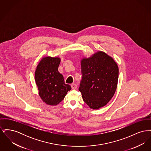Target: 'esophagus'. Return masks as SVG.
Here are the masks:
<instances>
[{
	"label": "esophagus",
	"instance_id": "34e87169",
	"mask_svg": "<svg viewBox=\"0 0 151 151\" xmlns=\"http://www.w3.org/2000/svg\"><path fill=\"white\" fill-rule=\"evenodd\" d=\"M71 87H72V89H76L77 85L76 84H71Z\"/></svg>",
	"mask_w": 151,
	"mask_h": 151
}]
</instances>
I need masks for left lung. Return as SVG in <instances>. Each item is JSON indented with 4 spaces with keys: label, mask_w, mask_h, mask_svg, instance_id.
<instances>
[{
    "label": "left lung",
    "mask_w": 151,
    "mask_h": 151,
    "mask_svg": "<svg viewBox=\"0 0 151 151\" xmlns=\"http://www.w3.org/2000/svg\"><path fill=\"white\" fill-rule=\"evenodd\" d=\"M82 80L79 87L84 101L92 109L105 106L115 94L119 68L114 59L99 51L81 60Z\"/></svg>",
    "instance_id": "left-lung-1"
}]
</instances>
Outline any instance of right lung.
Returning <instances> with one entry per match:
<instances>
[{"label": "right lung", "mask_w": 151, "mask_h": 151, "mask_svg": "<svg viewBox=\"0 0 151 151\" xmlns=\"http://www.w3.org/2000/svg\"><path fill=\"white\" fill-rule=\"evenodd\" d=\"M59 57H43L36 67L35 79L38 94L47 105H57L65 98L71 86L65 83L63 76L58 71Z\"/></svg>", "instance_id": "1"}]
</instances>
